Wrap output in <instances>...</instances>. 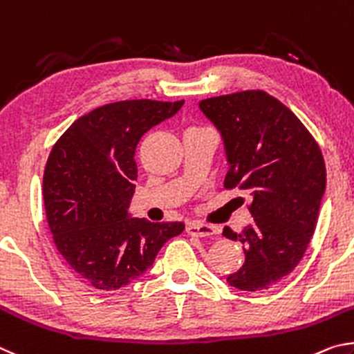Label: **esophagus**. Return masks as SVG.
Here are the masks:
<instances>
[{"label":"esophagus","instance_id":"esophagus-1","mask_svg":"<svg viewBox=\"0 0 354 354\" xmlns=\"http://www.w3.org/2000/svg\"><path fill=\"white\" fill-rule=\"evenodd\" d=\"M187 233L191 234V236H199V238H207V236H213L216 233V228L212 225L202 224V222H191L187 227Z\"/></svg>","mask_w":354,"mask_h":354}]
</instances>
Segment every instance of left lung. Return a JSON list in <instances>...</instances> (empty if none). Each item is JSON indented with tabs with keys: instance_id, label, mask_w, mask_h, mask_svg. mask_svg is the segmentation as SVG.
I'll return each instance as SVG.
<instances>
[{
	"instance_id": "1",
	"label": "left lung",
	"mask_w": 354,
	"mask_h": 354,
	"mask_svg": "<svg viewBox=\"0 0 354 354\" xmlns=\"http://www.w3.org/2000/svg\"><path fill=\"white\" fill-rule=\"evenodd\" d=\"M199 107L224 140V187L250 194L252 224L222 233L245 253L227 281L249 292L269 289L297 268L314 234L326 187L324 155L299 118L266 91L208 97Z\"/></svg>"
}]
</instances>
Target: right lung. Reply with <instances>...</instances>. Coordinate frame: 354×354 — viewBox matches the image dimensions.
I'll return each mask as SVG.
<instances>
[{"instance_id":"1","label":"right lung","mask_w":354,"mask_h":354,"mask_svg":"<svg viewBox=\"0 0 354 354\" xmlns=\"http://www.w3.org/2000/svg\"><path fill=\"white\" fill-rule=\"evenodd\" d=\"M185 101L135 99L105 104L74 121L55 142L43 174V201L54 244L93 288L115 290L151 268L183 222L130 218L135 151L147 130Z\"/></svg>"}]
</instances>
